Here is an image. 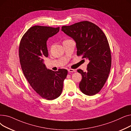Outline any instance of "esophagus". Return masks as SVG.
<instances>
[{"label": "esophagus", "mask_w": 131, "mask_h": 131, "mask_svg": "<svg viewBox=\"0 0 131 131\" xmlns=\"http://www.w3.org/2000/svg\"><path fill=\"white\" fill-rule=\"evenodd\" d=\"M68 72L73 73V72H75V70H73V69H71V68H70V69L68 70Z\"/></svg>", "instance_id": "esophagus-1"}]
</instances>
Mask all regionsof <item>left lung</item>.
Listing matches in <instances>:
<instances>
[{
    "mask_svg": "<svg viewBox=\"0 0 131 131\" xmlns=\"http://www.w3.org/2000/svg\"><path fill=\"white\" fill-rule=\"evenodd\" d=\"M61 31L76 42L78 56L89 60L86 72L78 70L82 77L79 84L81 91L88 95L97 94L105 84L112 65L106 36L97 25L86 20L63 26Z\"/></svg>",
    "mask_w": 131,
    "mask_h": 131,
    "instance_id": "obj_1",
    "label": "left lung"
}]
</instances>
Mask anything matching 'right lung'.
I'll return each instance as SVG.
<instances>
[{
  "label": "right lung",
  "instance_id": "right-lung-1",
  "mask_svg": "<svg viewBox=\"0 0 131 131\" xmlns=\"http://www.w3.org/2000/svg\"><path fill=\"white\" fill-rule=\"evenodd\" d=\"M59 27L36 25L26 31L19 46L20 64L25 77L41 97L51 100L61 93L67 75L65 69L53 71L47 69L43 58L48 56L47 41L57 34Z\"/></svg>",
  "mask_w": 131,
  "mask_h": 131
}]
</instances>
